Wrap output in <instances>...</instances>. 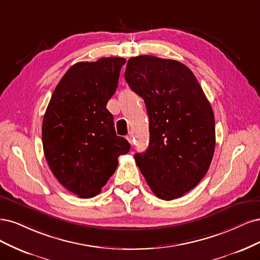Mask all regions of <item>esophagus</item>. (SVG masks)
Masks as SVG:
<instances>
[{
  "label": "esophagus",
  "instance_id": "1",
  "mask_svg": "<svg viewBox=\"0 0 260 260\" xmlns=\"http://www.w3.org/2000/svg\"><path fill=\"white\" fill-rule=\"evenodd\" d=\"M126 139L128 140V142H129V144H133V141H134V136H133V134H128V135L126 136Z\"/></svg>",
  "mask_w": 260,
  "mask_h": 260
}]
</instances>
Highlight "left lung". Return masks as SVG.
<instances>
[{
	"label": "left lung",
	"mask_w": 260,
	"mask_h": 260,
	"mask_svg": "<svg viewBox=\"0 0 260 260\" xmlns=\"http://www.w3.org/2000/svg\"><path fill=\"white\" fill-rule=\"evenodd\" d=\"M125 80L145 100L150 141L135 161L153 193L171 201L193 189L207 173L215 150L211 104L183 63L155 56L129 58Z\"/></svg>",
	"instance_id": "left-lung-1"
}]
</instances>
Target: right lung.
I'll list each match as a JSON object with an SVG mask.
<instances>
[{"instance_id":"obj_1","label":"right lung","mask_w":260,"mask_h":260,"mask_svg":"<svg viewBox=\"0 0 260 260\" xmlns=\"http://www.w3.org/2000/svg\"><path fill=\"white\" fill-rule=\"evenodd\" d=\"M121 57L73 64L52 95L42 124V141L49 169L72 193L97 196L129 151L128 141L116 136L113 115L106 108L115 93Z\"/></svg>"}]
</instances>
